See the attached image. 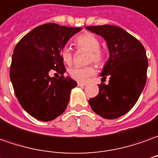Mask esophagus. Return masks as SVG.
I'll list each match as a JSON object with an SVG mask.
<instances>
[{
  "instance_id": "esophagus-1",
  "label": "esophagus",
  "mask_w": 158,
  "mask_h": 158,
  "mask_svg": "<svg viewBox=\"0 0 158 158\" xmlns=\"http://www.w3.org/2000/svg\"><path fill=\"white\" fill-rule=\"evenodd\" d=\"M77 85L79 87H84V86L87 85V83L86 82H77Z\"/></svg>"
}]
</instances>
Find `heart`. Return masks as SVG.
<instances>
[{"mask_svg": "<svg viewBox=\"0 0 158 158\" xmlns=\"http://www.w3.org/2000/svg\"><path fill=\"white\" fill-rule=\"evenodd\" d=\"M75 44L79 50L89 51L88 63H94L97 65H102L106 60L105 52L102 50L101 40L97 36L91 32H84L75 39ZM61 57L66 64L70 65L73 62V53L69 46H64L61 51ZM69 76L77 81H85L88 78L95 73V69L93 65L86 67H74L69 70Z\"/></svg>", "mask_w": 158, "mask_h": 158, "instance_id": "1", "label": "heart"}]
</instances>
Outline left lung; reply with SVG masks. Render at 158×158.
Wrapping results in <instances>:
<instances>
[{"label": "left lung", "instance_id": "1", "mask_svg": "<svg viewBox=\"0 0 158 158\" xmlns=\"http://www.w3.org/2000/svg\"><path fill=\"white\" fill-rule=\"evenodd\" d=\"M106 41L110 56L101 73L109 83L99 84L97 96L89 103L102 118L114 119L126 114L138 102L146 83L148 60L143 44L124 29L115 26L87 27Z\"/></svg>", "mask_w": 158, "mask_h": 158}]
</instances>
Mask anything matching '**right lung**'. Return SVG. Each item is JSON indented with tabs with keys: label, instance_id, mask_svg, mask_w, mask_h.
<instances>
[{
	"label": "right lung",
	"instance_id": "add662e5",
	"mask_svg": "<svg viewBox=\"0 0 158 158\" xmlns=\"http://www.w3.org/2000/svg\"><path fill=\"white\" fill-rule=\"evenodd\" d=\"M80 27L48 23L39 26L16 44L12 56L10 79L24 110L41 121H51L63 114L77 81L64 77L61 51ZM55 70L59 78L51 77Z\"/></svg>",
	"mask_w": 158,
	"mask_h": 158
}]
</instances>
